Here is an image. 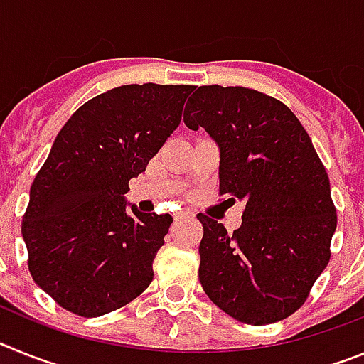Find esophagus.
<instances>
[{"label": "esophagus", "instance_id": "esophagus-1", "mask_svg": "<svg viewBox=\"0 0 364 364\" xmlns=\"http://www.w3.org/2000/svg\"><path fill=\"white\" fill-rule=\"evenodd\" d=\"M188 217H191V215H189L188 211H178V213H175V220L176 222L182 220V218H188Z\"/></svg>", "mask_w": 364, "mask_h": 364}]
</instances>
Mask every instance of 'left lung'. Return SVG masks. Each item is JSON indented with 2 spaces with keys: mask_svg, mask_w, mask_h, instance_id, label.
I'll list each match as a JSON object with an SVG mask.
<instances>
[{
  "mask_svg": "<svg viewBox=\"0 0 364 364\" xmlns=\"http://www.w3.org/2000/svg\"><path fill=\"white\" fill-rule=\"evenodd\" d=\"M195 88L184 124L204 127L218 144V195L244 204L233 233L197 215L204 228L198 279L233 319L277 323L304 304L330 262L337 213L328 173L299 118L277 98L247 87Z\"/></svg>",
  "mask_w": 364,
  "mask_h": 364,
  "instance_id": "1",
  "label": "left lung"
}]
</instances>
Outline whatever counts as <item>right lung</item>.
I'll use <instances>...</instances> for the list:
<instances>
[{"instance_id":"right-lung-1","label":"right lung","mask_w":364,"mask_h":364,"mask_svg":"<svg viewBox=\"0 0 364 364\" xmlns=\"http://www.w3.org/2000/svg\"><path fill=\"white\" fill-rule=\"evenodd\" d=\"M195 85H122L82 105L58 133L31 186L21 233L28 272L82 317L129 304L154 277L171 215L125 205L129 180L182 120Z\"/></svg>"}]
</instances>
